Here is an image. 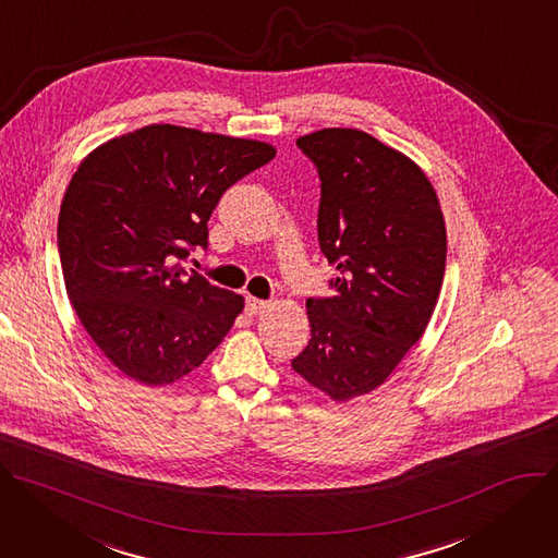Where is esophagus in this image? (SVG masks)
<instances>
[{"label": "esophagus", "instance_id": "1", "mask_svg": "<svg viewBox=\"0 0 558 558\" xmlns=\"http://www.w3.org/2000/svg\"><path fill=\"white\" fill-rule=\"evenodd\" d=\"M268 307V301L264 299H257V296H245V313L255 317V315H262Z\"/></svg>", "mask_w": 558, "mask_h": 558}]
</instances>
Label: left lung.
I'll use <instances>...</instances> for the list:
<instances>
[{
  "label": "left lung",
  "mask_w": 558,
  "mask_h": 558,
  "mask_svg": "<svg viewBox=\"0 0 558 558\" xmlns=\"http://www.w3.org/2000/svg\"><path fill=\"white\" fill-rule=\"evenodd\" d=\"M317 168L319 247L337 277L305 303L311 341L292 359L307 384L345 401L381 386L421 339L446 272L435 189L405 155L354 129L296 140Z\"/></svg>",
  "instance_id": "8db88e82"
}]
</instances>
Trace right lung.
Instances as JSON below:
<instances>
[{
  "label": "right lung",
  "mask_w": 558,
  "mask_h": 558,
  "mask_svg": "<svg viewBox=\"0 0 558 558\" xmlns=\"http://www.w3.org/2000/svg\"><path fill=\"white\" fill-rule=\"evenodd\" d=\"M275 155L264 142L155 123L82 161L59 210L61 272L86 332L123 375L166 386L221 343L243 296L183 262L208 247L223 193Z\"/></svg>",
  "instance_id": "right-lung-1"
}]
</instances>
